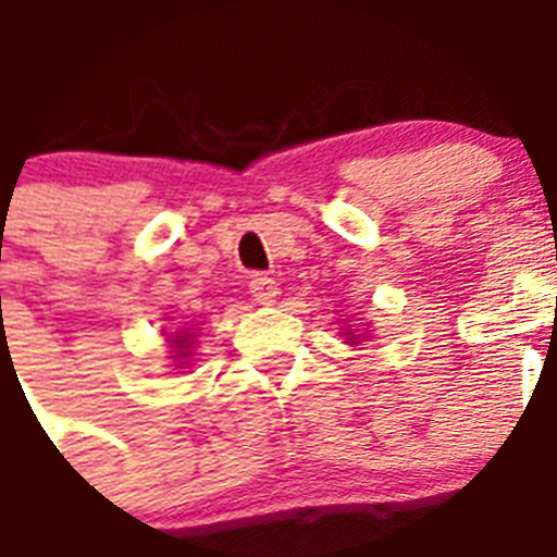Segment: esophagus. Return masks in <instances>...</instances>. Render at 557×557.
<instances>
[{
  "mask_svg": "<svg viewBox=\"0 0 557 557\" xmlns=\"http://www.w3.org/2000/svg\"><path fill=\"white\" fill-rule=\"evenodd\" d=\"M248 288H251V297L260 306H271V302L277 300V280L269 277V274H251Z\"/></svg>",
  "mask_w": 557,
  "mask_h": 557,
  "instance_id": "1",
  "label": "esophagus"
}]
</instances>
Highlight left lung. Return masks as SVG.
<instances>
[{"label":"left lung","mask_w":557,"mask_h":557,"mask_svg":"<svg viewBox=\"0 0 557 557\" xmlns=\"http://www.w3.org/2000/svg\"><path fill=\"white\" fill-rule=\"evenodd\" d=\"M355 341H357V337H355Z\"/></svg>","instance_id":"8db88e82"}]
</instances>
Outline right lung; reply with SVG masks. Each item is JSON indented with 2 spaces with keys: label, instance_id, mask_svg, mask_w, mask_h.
I'll list each match as a JSON object with an SVG mask.
<instances>
[{
  "label": "right lung",
  "instance_id": "obj_1",
  "mask_svg": "<svg viewBox=\"0 0 557 557\" xmlns=\"http://www.w3.org/2000/svg\"><path fill=\"white\" fill-rule=\"evenodd\" d=\"M188 341H191V334H183V337H176L174 346H176V349H183V346H185V343H188Z\"/></svg>",
  "mask_w": 557,
  "mask_h": 557
}]
</instances>
